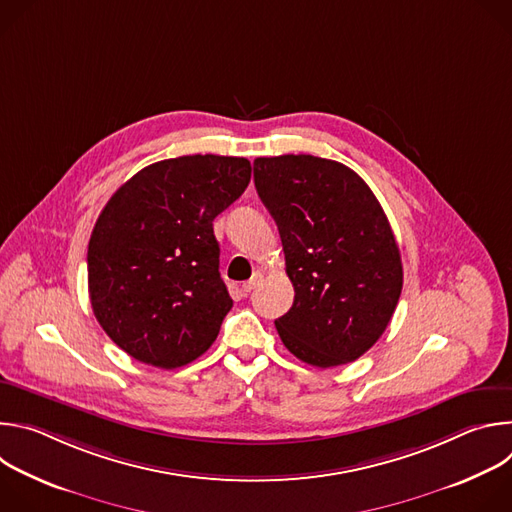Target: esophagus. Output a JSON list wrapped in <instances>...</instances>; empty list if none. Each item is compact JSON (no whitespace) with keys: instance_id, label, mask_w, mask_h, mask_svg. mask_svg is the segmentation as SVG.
I'll use <instances>...</instances> for the list:
<instances>
[{"instance_id":"esophagus-1","label":"esophagus","mask_w":512,"mask_h":512,"mask_svg":"<svg viewBox=\"0 0 512 512\" xmlns=\"http://www.w3.org/2000/svg\"><path fill=\"white\" fill-rule=\"evenodd\" d=\"M261 277H263V275H261V271H255V273H253V277L241 285V289L245 291V294H249V291H253V289L259 285Z\"/></svg>"}]
</instances>
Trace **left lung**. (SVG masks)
<instances>
[{
    "label": "left lung",
    "mask_w": 512,
    "mask_h": 512,
    "mask_svg": "<svg viewBox=\"0 0 512 512\" xmlns=\"http://www.w3.org/2000/svg\"><path fill=\"white\" fill-rule=\"evenodd\" d=\"M253 178L296 291L275 320L281 342L318 369L356 360L389 326L403 287L385 210L367 182L334 160L257 158Z\"/></svg>",
    "instance_id": "1"
}]
</instances>
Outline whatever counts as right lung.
<instances>
[{"label":"right lung","instance_id":"add662e5","mask_svg":"<svg viewBox=\"0 0 512 512\" xmlns=\"http://www.w3.org/2000/svg\"><path fill=\"white\" fill-rule=\"evenodd\" d=\"M249 180L245 158L162 160L101 210L87 253L89 298L101 328L135 360L170 371L216 340L233 300L212 221Z\"/></svg>","mask_w":512,"mask_h":512}]
</instances>
